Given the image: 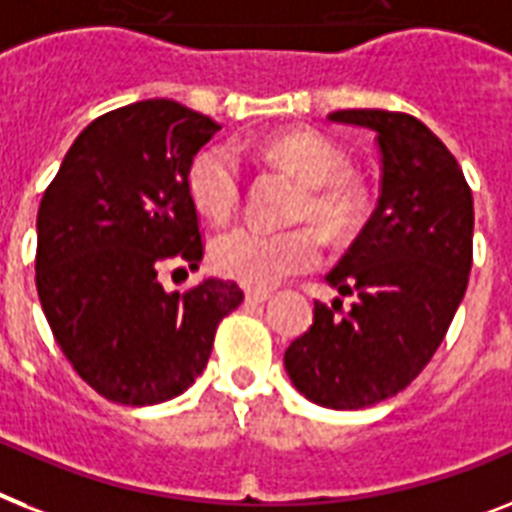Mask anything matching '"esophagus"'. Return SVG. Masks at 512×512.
<instances>
[{
	"label": "esophagus",
	"mask_w": 512,
	"mask_h": 512,
	"mask_svg": "<svg viewBox=\"0 0 512 512\" xmlns=\"http://www.w3.org/2000/svg\"><path fill=\"white\" fill-rule=\"evenodd\" d=\"M244 297H247V302H255V305H260V302H268L270 292L268 289H255V286H247V289H244Z\"/></svg>",
	"instance_id": "esophagus-1"
}]
</instances>
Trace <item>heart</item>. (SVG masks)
I'll return each mask as SVG.
<instances>
[{
    "instance_id": "obj_1",
    "label": "heart",
    "mask_w": 512,
    "mask_h": 512,
    "mask_svg": "<svg viewBox=\"0 0 512 512\" xmlns=\"http://www.w3.org/2000/svg\"><path fill=\"white\" fill-rule=\"evenodd\" d=\"M263 157L305 184L297 205L299 220H315L331 236L347 234L355 226L363 199L344 176L347 157L336 144L315 131H286L265 141ZM189 194L207 218L218 223L231 218L242 197V170L234 149L210 147L199 152L189 168ZM210 260L220 276L247 286H273L318 265L321 239L313 228L270 234L239 226L215 239Z\"/></svg>"
}]
</instances>
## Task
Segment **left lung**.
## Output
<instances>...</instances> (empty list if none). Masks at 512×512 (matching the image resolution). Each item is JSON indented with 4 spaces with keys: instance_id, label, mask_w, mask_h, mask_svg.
Returning a JSON list of instances; mask_svg holds the SVG:
<instances>
[{
    "instance_id": "left-lung-1",
    "label": "left lung",
    "mask_w": 512,
    "mask_h": 512,
    "mask_svg": "<svg viewBox=\"0 0 512 512\" xmlns=\"http://www.w3.org/2000/svg\"><path fill=\"white\" fill-rule=\"evenodd\" d=\"M331 123L371 128L381 152L376 210L326 281L313 326L289 344L299 394L360 410L402 392L426 368L463 302L473 263V197L439 136L405 112L339 110Z\"/></svg>"
}]
</instances>
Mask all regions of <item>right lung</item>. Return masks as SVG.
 Returning a JSON list of instances; mask_svg holds the SVG:
<instances>
[{
    "label": "right lung",
    "mask_w": 512,
    "mask_h": 512,
    "mask_svg": "<svg viewBox=\"0 0 512 512\" xmlns=\"http://www.w3.org/2000/svg\"><path fill=\"white\" fill-rule=\"evenodd\" d=\"M220 126L173 99H141L91 120L70 144L36 218V289L78 376L118 405H157L205 371L218 323L242 305L205 276L178 294L162 265L202 260L194 155Z\"/></svg>",
    "instance_id": "obj_1"
}]
</instances>
